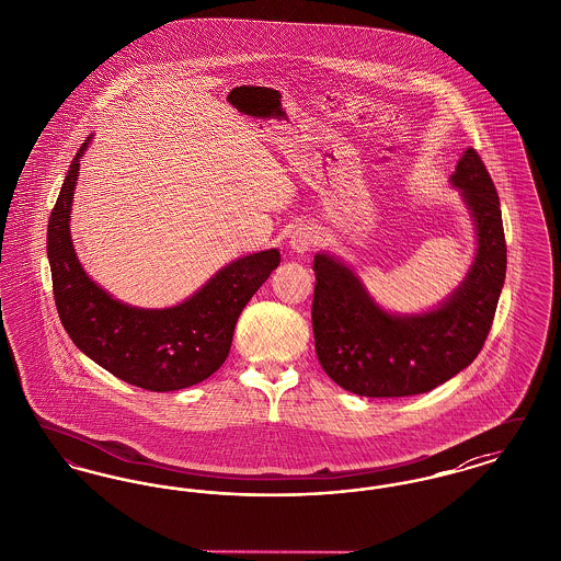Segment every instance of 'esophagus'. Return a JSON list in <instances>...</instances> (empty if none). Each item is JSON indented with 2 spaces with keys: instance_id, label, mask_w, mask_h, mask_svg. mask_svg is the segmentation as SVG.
<instances>
[{
  "instance_id": "1",
  "label": "esophagus",
  "mask_w": 561,
  "mask_h": 561,
  "mask_svg": "<svg viewBox=\"0 0 561 561\" xmlns=\"http://www.w3.org/2000/svg\"><path fill=\"white\" fill-rule=\"evenodd\" d=\"M316 243H318V233H316V229L309 227V225L296 227L293 231V236H290V245H293L294 252H298V254L311 250Z\"/></svg>"
}]
</instances>
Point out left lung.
Segmentation results:
<instances>
[{
  "instance_id": "8db88e82",
  "label": "left lung",
  "mask_w": 561,
  "mask_h": 561,
  "mask_svg": "<svg viewBox=\"0 0 561 561\" xmlns=\"http://www.w3.org/2000/svg\"><path fill=\"white\" fill-rule=\"evenodd\" d=\"M478 227V256L462 286L435 311L389 316L374 305L351 268L316 254L313 336L323 373L364 398H405L465 370L492 328L507 271V243L496 187L476 149L453 174Z\"/></svg>"
}]
</instances>
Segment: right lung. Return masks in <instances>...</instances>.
Returning a JSON list of instances; mask_svg holds the SVG:
<instances>
[{
    "label": "right lung",
    "instance_id": "right-lung-1",
    "mask_svg": "<svg viewBox=\"0 0 561 561\" xmlns=\"http://www.w3.org/2000/svg\"><path fill=\"white\" fill-rule=\"evenodd\" d=\"M88 142L69 165L48 220L54 302L71 341L107 373L147 391H176L213 376L229 355L243 307L282 256L265 250L220 268L172 309H136L113 300L81 268L69 233V213Z\"/></svg>",
    "mask_w": 561,
    "mask_h": 561
}]
</instances>
